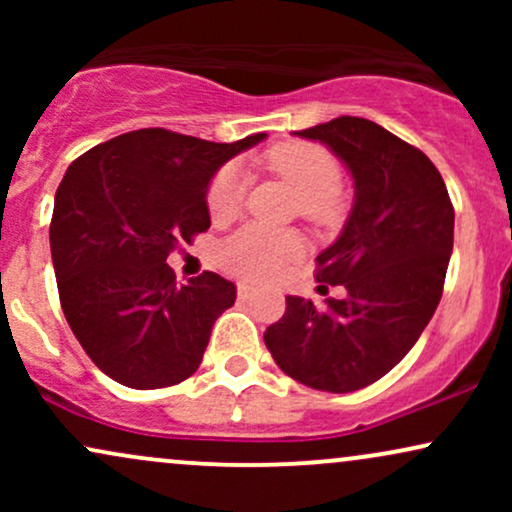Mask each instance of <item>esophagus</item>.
Here are the masks:
<instances>
[{
  "mask_svg": "<svg viewBox=\"0 0 512 512\" xmlns=\"http://www.w3.org/2000/svg\"><path fill=\"white\" fill-rule=\"evenodd\" d=\"M252 293H255V289H252V286H248V284H240L238 286V298H240V301H248V298H252Z\"/></svg>",
  "mask_w": 512,
  "mask_h": 512,
  "instance_id": "34e87169",
  "label": "esophagus"
}]
</instances>
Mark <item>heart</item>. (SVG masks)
<instances>
[{
    "label": "heart",
    "mask_w": 512,
    "mask_h": 512,
    "mask_svg": "<svg viewBox=\"0 0 512 512\" xmlns=\"http://www.w3.org/2000/svg\"><path fill=\"white\" fill-rule=\"evenodd\" d=\"M267 166L289 180L301 195V211L308 219L330 221L342 209L339 197L337 158L310 142H284L267 151ZM248 178L243 168L228 163L211 180L207 192L209 216L216 223L236 219L243 207ZM303 252V243L291 231H272L262 226H245L223 240L221 264L236 276L250 281L272 279Z\"/></svg>",
    "instance_id": "heart-1"
}]
</instances>
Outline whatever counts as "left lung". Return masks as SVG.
Wrapping results in <instances>:
<instances>
[{
	"label": "left lung",
	"instance_id": "1",
	"mask_svg": "<svg viewBox=\"0 0 512 512\" xmlns=\"http://www.w3.org/2000/svg\"><path fill=\"white\" fill-rule=\"evenodd\" d=\"M298 137L325 144L354 178L342 233L317 255V281L344 298L286 296L267 327L276 366L322 392H354L409 354L443 296L455 209L431 158L363 117H337Z\"/></svg>",
	"mask_w": 512,
	"mask_h": 512
}]
</instances>
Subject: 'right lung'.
I'll return each mask as SVG.
<instances>
[{
    "mask_svg": "<svg viewBox=\"0 0 512 512\" xmlns=\"http://www.w3.org/2000/svg\"><path fill=\"white\" fill-rule=\"evenodd\" d=\"M264 137L216 144L137 129L67 168L50 223L57 291L74 337L115 383L156 390L199 368L236 286L214 272L178 284L166 260L211 226L216 170Z\"/></svg>",
    "mask_w": 512,
    "mask_h": 512,
    "instance_id": "right-lung-1",
    "label": "right lung"
}]
</instances>
